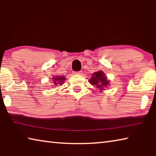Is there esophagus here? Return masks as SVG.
Instances as JSON below:
<instances>
[{
    "label": "esophagus",
    "mask_w": 156,
    "mask_h": 156,
    "mask_svg": "<svg viewBox=\"0 0 156 156\" xmlns=\"http://www.w3.org/2000/svg\"><path fill=\"white\" fill-rule=\"evenodd\" d=\"M74 74L82 75V74H83V72H81V71H80V72H74Z\"/></svg>",
    "instance_id": "obj_1"
}]
</instances>
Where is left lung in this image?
I'll return each mask as SVG.
<instances>
[{
  "label": "left lung",
  "instance_id": "left-lung-1",
  "mask_svg": "<svg viewBox=\"0 0 156 156\" xmlns=\"http://www.w3.org/2000/svg\"><path fill=\"white\" fill-rule=\"evenodd\" d=\"M89 82L91 85L95 87L100 91L105 90L106 88L110 85L109 80H108L106 75L101 70L93 73Z\"/></svg>",
  "mask_w": 156,
  "mask_h": 156
}]
</instances>
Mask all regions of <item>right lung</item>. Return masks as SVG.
<instances>
[{
	"mask_svg": "<svg viewBox=\"0 0 156 156\" xmlns=\"http://www.w3.org/2000/svg\"><path fill=\"white\" fill-rule=\"evenodd\" d=\"M53 81L52 85L51 87H58L61 86L62 84H63L65 80H66V76H54L53 78H52Z\"/></svg>",
	"mask_w": 156,
	"mask_h": 156,
	"instance_id": "1",
	"label": "right lung"
}]
</instances>
